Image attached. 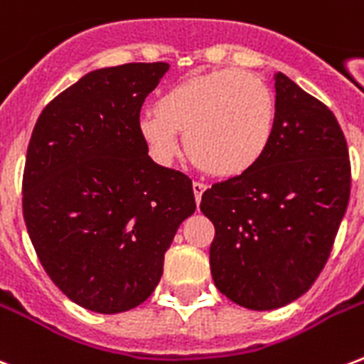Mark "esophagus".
<instances>
[{
    "label": "esophagus",
    "instance_id": "34e87169",
    "mask_svg": "<svg viewBox=\"0 0 364 364\" xmlns=\"http://www.w3.org/2000/svg\"><path fill=\"white\" fill-rule=\"evenodd\" d=\"M208 188L206 183H200V181H194L193 183V191H194V198H196V202H200L202 194H204V191Z\"/></svg>",
    "mask_w": 364,
    "mask_h": 364
}]
</instances>
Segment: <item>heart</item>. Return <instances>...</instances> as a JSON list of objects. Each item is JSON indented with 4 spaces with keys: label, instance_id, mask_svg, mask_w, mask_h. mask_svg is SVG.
Instances as JSON below:
<instances>
[{
    "label": "heart",
    "instance_id": "obj_1",
    "mask_svg": "<svg viewBox=\"0 0 364 364\" xmlns=\"http://www.w3.org/2000/svg\"><path fill=\"white\" fill-rule=\"evenodd\" d=\"M277 102L262 77L238 68L206 72L176 83L141 116L139 135L158 164L179 154V136L191 160L213 177H237L267 152Z\"/></svg>",
    "mask_w": 364,
    "mask_h": 364
}]
</instances>
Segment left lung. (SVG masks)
Wrapping results in <instances>:
<instances>
[{"label":"left lung","instance_id":"obj_1","mask_svg":"<svg viewBox=\"0 0 364 364\" xmlns=\"http://www.w3.org/2000/svg\"><path fill=\"white\" fill-rule=\"evenodd\" d=\"M277 120L265 156L213 183L200 210L215 227L210 267L223 296L254 311L290 304L328 262L351 191L348 143L336 116L274 74Z\"/></svg>","mask_w":364,"mask_h":364}]
</instances>
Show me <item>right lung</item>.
<instances>
[{"label": "right lung", "instance_id": "1", "mask_svg": "<svg viewBox=\"0 0 364 364\" xmlns=\"http://www.w3.org/2000/svg\"><path fill=\"white\" fill-rule=\"evenodd\" d=\"M168 63L93 70L36 122L22 176V215L55 287L95 313L143 304L164 254L194 213L193 181L158 166L139 114Z\"/></svg>", "mask_w": 364, "mask_h": 364}]
</instances>
